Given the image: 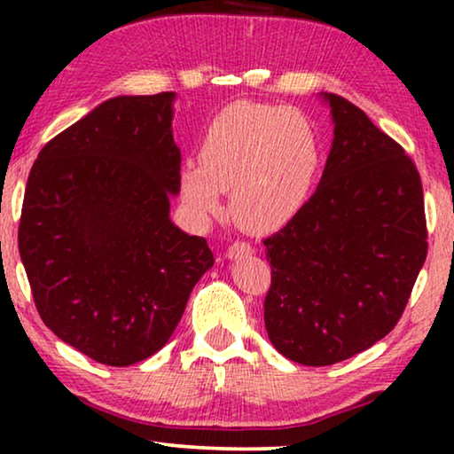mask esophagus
<instances>
[{
	"label": "esophagus",
	"instance_id": "esophagus-1",
	"mask_svg": "<svg viewBox=\"0 0 454 454\" xmlns=\"http://www.w3.org/2000/svg\"><path fill=\"white\" fill-rule=\"evenodd\" d=\"M254 247L246 241H233L231 246L227 247V258H239V256H250Z\"/></svg>",
	"mask_w": 454,
	"mask_h": 454
}]
</instances>
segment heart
<instances>
[{
    "mask_svg": "<svg viewBox=\"0 0 454 454\" xmlns=\"http://www.w3.org/2000/svg\"><path fill=\"white\" fill-rule=\"evenodd\" d=\"M320 142L300 111L233 103L204 129L200 159L179 171L184 202L196 219L219 215L225 190L239 223L269 229L289 221L308 200L320 169Z\"/></svg>",
    "mask_w": 454,
    "mask_h": 454,
    "instance_id": "b5f03b06",
    "label": "heart"
}]
</instances>
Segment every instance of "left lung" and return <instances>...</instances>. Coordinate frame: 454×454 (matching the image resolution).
<instances>
[{"label": "left lung", "instance_id": "left-lung-1", "mask_svg": "<svg viewBox=\"0 0 454 454\" xmlns=\"http://www.w3.org/2000/svg\"><path fill=\"white\" fill-rule=\"evenodd\" d=\"M334 138L312 198L264 239V325L291 362L333 365L399 322L427 254L424 190L399 142L325 92Z\"/></svg>", "mask_w": 454, "mask_h": 454}]
</instances>
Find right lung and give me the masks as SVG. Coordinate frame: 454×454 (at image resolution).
I'll use <instances>...</instances> for the list:
<instances>
[{"label":"right lung","mask_w":454,"mask_h":454,"mask_svg":"<svg viewBox=\"0 0 454 454\" xmlns=\"http://www.w3.org/2000/svg\"><path fill=\"white\" fill-rule=\"evenodd\" d=\"M176 92L115 97L43 146L24 192L18 250L43 322L98 364L132 365L176 331L215 264L169 219L182 154Z\"/></svg>","instance_id":"obj_1"}]
</instances>
